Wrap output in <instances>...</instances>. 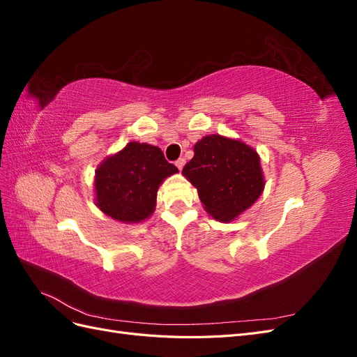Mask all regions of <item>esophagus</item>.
<instances>
[{
    "mask_svg": "<svg viewBox=\"0 0 357 357\" xmlns=\"http://www.w3.org/2000/svg\"><path fill=\"white\" fill-rule=\"evenodd\" d=\"M185 162H186V160H185V159H183V158L177 159V160H176V167H177L178 169H181L183 167H185Z\"/></svg>",
    "mask_w": 357,
    "mask_h": 357,
    "instance_id": "1",
    "label": "esophagus"
}]
</instances>
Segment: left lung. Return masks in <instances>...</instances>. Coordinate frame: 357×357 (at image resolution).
Instances as JSON below:
<instances>
[{"instance_id": "left-lung-1", "label": "left lung", "mask_w": 357, "mask_h": 357, "mask_svg": "<svg viewBox=\"0 0 357 357\" xmlns=\"http://www.w3.org/2000/svg\"><path fill=\"white\" fill-rule=\"evenodd\" d=\"M193 152L181 174L197 188L205 211L215 220H234L261 197V158L250 146L213 134L199 139Z\"/></svg>"}]
</instances>
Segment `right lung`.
I'll list each match as a JSON object with an SVG mask.
<instances>
[{
	"label": "right lung",
	"instance_id": "1",
	"mask_svg": "<svg viewBox=\"0 0 357 357\" xmlns=\"http://www.w3.org/2000/svg\"><path fill=\"white\" fill-rule=\"evenodd\" d=\"M178 172L156 146L131 142L95 171L98 208L123 223L146 220L156 207L160 183Z\"/></svg>",
	"mask_w": 357,
	"mask_h": 357
}]
</instances>
